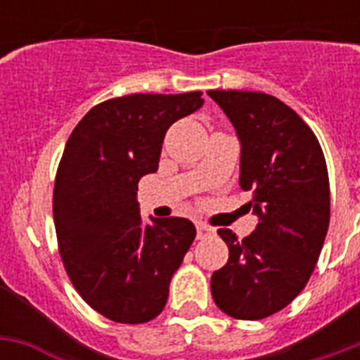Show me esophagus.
<instances>
[{"mask_svg":"<svg viewBox=\"0 0 360 360\" xmlns=\"http://www.w3.org/2000/svg\"><path fill=\"white\" fill-rule=\"evenodd\" d=\"M196 231H198V239H203V237L211 233V228L205 224H202V222H196Z\"/></svg>","mask_w":360,"mask_h":360,"instance_id":"34e87169","label":"esophagus"}]
</instances>
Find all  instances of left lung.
<instances>
[{
  "instance_id": "left-lung-1",
  "label": "left lung",
  "mask_w": 360,
  "mask_h": 360,
  "mask_svg": "<svg viewBox=\"0 0 360 360\" xmlns=\"http://www.w3.org/2000/svg\"><path fill=\"white\" fill-rule=\"evenodd\" d=\"M236 127L243 191L256 230H219L230 257L211 276L217 307L236 319H263L307 285L329 230V174L318 138L299 115L259 91H207Z\"/></svg>"
}]
</instances>
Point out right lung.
<instances>
[{
    "instance_id": "1",
    "label": "right lung",
    "mask_w": 360,
    "mask_h": 360,
    "mask_svg": "<svg viewBox=\"0 0 360 360\" xmlns=\"http://www.w3.org/2000/svg\"><path fill=\"white\" fill-rule=\"evenodd\" d=\"M202 104V91L110 98L67 140L53 186L59 254L82 299L112 321L157 318L196 237L179 217L146 222L136 191L157 172L166 130Z\"/></svg>"
}]
</instances>
